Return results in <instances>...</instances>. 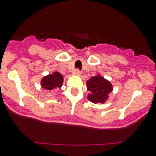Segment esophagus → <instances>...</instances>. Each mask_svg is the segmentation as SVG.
Listing matches in <instances>:
<instances>
[{"label": "esophagus", "instance_id": "obj_1", "mask_svg": "<svg viewBox=\"0 0 156 156\" xmlns=\"http://www.w3.org/2000/svg\"><path fill=\"white\" fill-rule=\"evenodd\" d=\"M73 74H74V75H77V76H79V75H81V71H80L79 70H74V71H73Z\"/></svg>", "mask_w": 156, "mask_h": 156}]
</instances>
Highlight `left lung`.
<instances>
[{
    "instance_id": "8db88e82",
    "label": "left lung",
    "mask_w": 156,
    "mask_h": 156,
    "mask_svg": "<svg viewBox=\"0 0 156 156\" xmlns=\"http://www.w3.org/2000/svg\"><path fill=\"white\" fill-rule=\"evenodd\" d=\"M87 90L90 92L88 95V100L94 104L106 102L109 93L113 90V86L108 80L97 74L89 78L86 82Z\"/></svg>"
}]
</instances>
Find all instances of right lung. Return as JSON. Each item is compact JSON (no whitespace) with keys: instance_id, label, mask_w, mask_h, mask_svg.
<instances>
[{"instance_id":"right-lung-1","label":"right lung","mask_w":156,"mask_h":156,"mask_svg":"<svg viewBox=\"0 0 156 156\" xmlns=\"http://www.w3.org/2000/svg\"><path fill=\"white\" fill-rule=\"evenodd\" d=\"M63 82V77L58 71H54L52 74L44 76L41 81V86L47 90L61 89Z\"/></svg>"}]
</instances>
